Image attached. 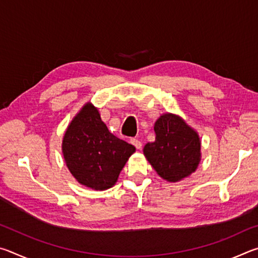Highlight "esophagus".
<instances>
[{
	"label": "esophagus",
	"mask_w": 258,
	"mask_h": 258,
	"mask_svg": "<svg viewBox=\"0 0 258 258\" xmlns=\"http://www.w3.org/2000/svg\"><path fill=\"white\" fill-rule=\"evenodd\" d=\"M131 143H132V145L137 148V149H141V147H142V143L139 141V140H137V139H132L131 140Z\"/></svg>",
	"instance_id": "34e87169"
}]
</instances>
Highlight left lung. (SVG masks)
I'll return each instance as SVG.
<instances>
[{
  "instance_id": "8db88e82",
  "label": "left lung",
  "mask_w": 258,
  "mask_h": 258,
  "mask_svg": "<svg viewBox=\"0 0 258 258\" xmlns=\"http://www.w3.org/2000/svg\"><path fill=\"white\" fill-rule=\"evenodd\" d=\"M156 139L143 148V155L157 174L167 182L190 176L202 160V141L195 128L178 115L165 112L154 125Z\"/></svg>"
}]
</instances>
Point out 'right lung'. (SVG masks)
Listing matches in <instances>:
<instances>
[{"label": "right lung", "mask_w": 258, "mask_h": 258, "mask_svg": "<svg viewBox=\"0 0 258 258\" xmlns=\"http://www.w3.org/2000/svg\"><path fill=\"white\" fill-rule=\"evenodd\" d=\"M62 155L78 183L97 191L116 184L135 147L109 132L92 102H86L63 134Z\"/></svg>", "instance_id": "add662e5"}]
</instances>
